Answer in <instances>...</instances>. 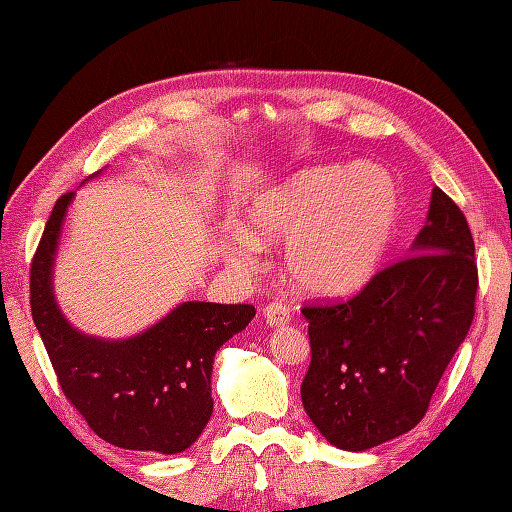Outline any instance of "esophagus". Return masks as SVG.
Returning <instances> with one entry per match:
<instances>
[{"label":"esophagus","instance_id":"obj_1","mask_svg":"<svg viewBox=\"0 0 512 512\" xmlns=\"http://www.w3.org/2000/svg\"><path fill=\"white\" fill-rule=\"evenodd\" d=\"M264 319L268 325H273V328H279V325H286L290 321V310L286 303L281 301H273L268 303L264 308Z\"/></svg>","mask_w":512,"mask_h":512}]
</instances>
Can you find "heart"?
<instances>
[{
  "label": "heart",
  "mask_w": 512,
  "mask_h": 512,
  "mask_svg": "<svg viewBox=\"0 0 512 512\" xmlns=\"http://www.w3.org/2000/svg\"><path fill=\"white\" fill-rule=\"evenodd\" d=\"M398 217L400 189L387 169H303L255 195L248 206L250 231H235L228 250L237 262L250 264L259 253L255 236L288 239L292 284L310 297L345 299L378 273Z\"/></svg>",
  "instance_id": "heart-1"
}]
</instances>
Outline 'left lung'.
Listing matches in <instances>:
<instances>
[{
	"label": "left lung",
	"mask_w": 512,
	"mask_h": 512,
	"mask_svg": "<svg viewBox=\"0 0 512 512\" xmlns=\"http://www.w3.org/2000/svg\"><path fill=\"white\" fill-rule=\"evenodd\" d=\"M475 292L471 228L436 187L409 257L352 299L301 308L312 352L301 400L321 436L367 451L416 427L471 328Z\"/></svg>",
	"instance_id": "left-lung-1"
}]
</instances>
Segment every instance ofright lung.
Returning a JSON list of instances; mask_svg holds the SVG:
<instances>
[{
    "instance_id": "1",
    "label": "right lung",
    "mask_w": 512,
    "mask_h": 512,
    "mask_svg": "<svg viewBox=\"0 0 512 512\" xmlns=\"http://www.w3.org/2000/svg\"><path fill=\"white\" fill-rule=\"evenodd\" d=\"M54 204L30 264V308L59 385L96 436L129 451L180 453L211 420V372L220 347L242 332L250 303L184 301L145 332L107 341L74 330L52 292L65 213Z\"/></svg>"
}]
</instances>
